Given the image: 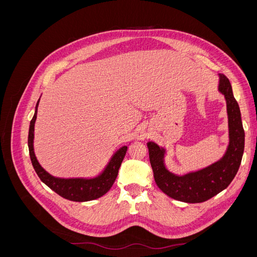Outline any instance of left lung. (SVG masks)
I'll return each mask as SVG.
<instances>
[{
	"label": "left lung",
	"mask_w": 257,
	"mask_h": 257,
	"mask_svg": "<svg viewBox=\"0 0 257 257\" xmlns=\"http://www.w3.org/2000/svg\"><path fill=\"white\" fill-rule=\"evenodd\" d=\"M219 90L226 98L229 126L228 149L219 162L195 173L176 176L164 165L165 150L157 144L148 143L154 180L166 195L174 199L190 204L203 203L226 189L238 172L244 150V130L231 84L223 74H220Z\"/></svg>",
	"instance_id": "8db88e82"
}]
</instances>
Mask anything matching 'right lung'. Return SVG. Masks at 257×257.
I'll return each instance as SVG.
<instances>
[{"instance_id": "1", "label": "right lung", "mask_w": 257, "mask_h": 257, "mask_svg": "<svg viewBox=\"0 0 257 257\" xmlns=\"http://www.w3.org/2000/svg\"><path fill=\"white\" fill-rule=\"evenodd\" d=\"M40 103V99L35 107V113L33 119L31 120L30 128H29V152L32 165L35 169L37 176L40 177L41 180L49 188L59 194L65 199L73 201H88L96 199L110 190L112 184L114 183L116 176L119 173V168L121 163L125 157L127 147L124 146L114 153L112 159L110 160L109 164L107 165L104 172L93 179H60L52 177L37 162L33 149V139H34V124L37 115V106Z\"/></svg>"}]
</instances>
